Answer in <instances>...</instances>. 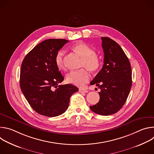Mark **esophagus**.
<instances>
[{"mask_svg": "<svg viewBox=\"0 0 154 154\" xmlns=\"http://www.w3.org/2000/svg\"><path fill=\"white\" fill-rule=\"evenodd\" d=\"M79 92H80V93H88V91L86 90L80 88V89H79Z\"/></svg>", "mask_w": 154, "mask_h": 154, "instance_id": "34e87169", "label": "esophagus"}]
</instances>
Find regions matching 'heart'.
<instances>
[{
  "label": "heart",
  "instance_id": "1",
  "mask_svg": "<svg viewBox=\"0 0 154 154\" xmlns=\"http://www.w3.org/2000/svg\"><path fill=\"white\" fill-rule=\"evenodd\" d=\"M72 49L77 53L81 57L82 61L81 67L86 68L91 72L97 71L100 66V59L96 54L93 48L87 44L80 42L76 43L72 46ZM55 62L57 66L63 69L64 68V52L60 50L58 51L55 56ZM90 75L85 69H81L77 71H72L66 75L68 82L77 86H82L88 82Z\"/></svg>",
  "mask_w": 154,
  "mask_h": 154
}]
</instances>
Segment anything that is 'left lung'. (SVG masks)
<instances>
[{"instance_id": "left-lung-1", "label": "left lung", "mask_w": 154, "mask_h": 154, "mask_svg": "<svg viewBox=\"0 0 154 154\" xmlns=\"http://www.w3.org/2000/svg\"><path fill=\"white\" fill-rule=\"evenodd\" d=\"M104 53L103 65L90 85L100 89V100L90 106L93 112L108 116L117 113L124 105L132 84L130 63L118 44L108 37H101Z\"/></svg>"}]
</instances>
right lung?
Segmentation results:
<instances>
[{"label": "right lung", "mask_w": 154, "mask_h": 154, "mask_svg": "<svg viewBox=\"0 0 154 154\" xmlns=\"http://www.w3.org/2000/svg\"><path fill=\"white\" fill-rule=\"evenodd\" d=\"M69 41L49 39L38 44L21 64L20 87L27 102L39 115L55 117L66 112L70 97L79 91L71 84L58 85L64 80L55 56Z\"/></svg>", "instance_id": "obj_1"}]
</instances>
